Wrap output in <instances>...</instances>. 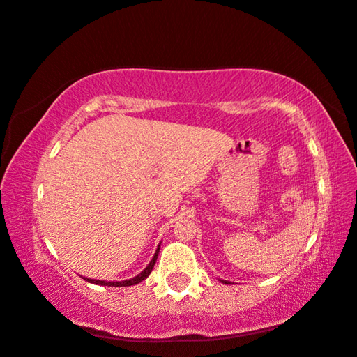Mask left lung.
I'll return each instance as SVG.
<instances>
[{"label":"left lung","mask_w":357,"mask_h":357,"mask_svg":"<svg viewBox=\"0 0 357 357\" xmlns=\"http://www.w3.org/2000/svg\"><path fill=\"white\" fill-rule=\"evenodd\" d=\"M221 282H225V284H229V281H221Z\"/></svg>","instance_id":"left-lung-1"}]
</instances>
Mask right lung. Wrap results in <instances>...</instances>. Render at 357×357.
Returning <instances> with one entry per match:
<instances>
[{"mask_svg": "<svg viewBox=\"0 0 357 357\" xmlns=\"http://www.w3.org/2000/svg\"><path fill=\"white\" fill-rule=\"evenodd\" d=\"M158 250H160V245H158V248H157V250H155V253H154V257H153V259H151V263H149V264L146 266L145 271L140 272L137 276H134V278H131V280H126V281H100V280H91V278H84V280L91 282V284H98V286H109V287H128V286H136V284H139V282L144 281L145 278H148L149 273L153 272L154 264H155L157 257H158Z\"/></svg>", "mask_w": 357, "mask_h": 357, "instance_id": "add662e5", "label": "right lung"}]
</instances>
